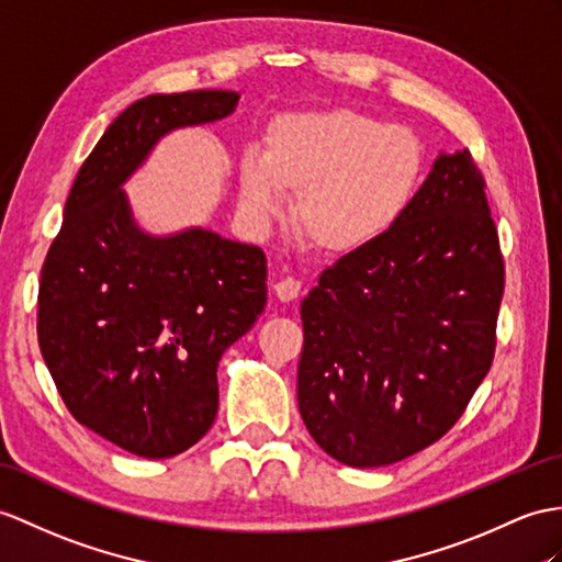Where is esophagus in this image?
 Returning <instances> with one entry per match:
<instances>
[{"mask_svg":"<svg viewBox=\"0 0 562 562\" xmlns=\"http://www.w3.org/2000/svg\"><path fill=\"white\" fill-rule=\"evenodd\" d=\"M300 291H303V283L293 277H285V279L273 283V293H277L281 303H291V300H295L300 295Z\"/></svg>","mask_w":562,"mask_h":562,"instance_id":"esophagus-1","label":"esophagus"}]
</instances>
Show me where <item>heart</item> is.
Segmentation results:
<instances>
[{
  "instance_id": "1",
  "label": "heart",
  "mask_w": 562,
  "mask_h": 562,
  "mask_svg": "<svg viewBox=\"0 0 562 562\" xmlns=\"http://www.w3.org/2000/svg\"><path fill=\"white\" fill-rule=\"evenodd\" d=\"M417 135L355 109L291 112L269 123L265 149L238 164L243 214L265 224L295 195V224L326 252H355L395 226L419 183Z\"/></svg>"
}]
</instances>
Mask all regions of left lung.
I'll return each mask as SVG.
<instances>
[{
    "label": "left lung",
    "instance_id": "left-lung-1",
    "mask_svg": "<svg viewBox=\"0 0 562 562\" xmlns=\"http://www.w3.org/2000/svg\"><path fill=\"white\" fill-rule=\"evenodd\" d=\"M470 149L439 155L389 234L322 271L300 305L297 407L350 468L436 443L496 350L505 269Z\"/></svg>",
    "mask_w": 562,
    "mask_h": 562
}]
</instances>
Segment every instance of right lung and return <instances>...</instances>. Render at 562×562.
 <instances>
[{
  "label": "right lung",
  "mask_w": 562,
  "mask_h": 562,
  "mask_svg": "<svg viewBox=\"0 0 562 562\" xmlns=\"http://www.w3.org/2000/svg\"><path fill=\"white\" fill-rule=\"evenodd\" d=\"M234 90L147 94L80 167L40 273L37 340L83 427L140 458L210 431L216 367L267 305V257L207 228L149 236L123 183L164 135L234 114Z\"/></svg>",
  "instance_id": "add662e5"
}]
</instances>
